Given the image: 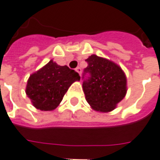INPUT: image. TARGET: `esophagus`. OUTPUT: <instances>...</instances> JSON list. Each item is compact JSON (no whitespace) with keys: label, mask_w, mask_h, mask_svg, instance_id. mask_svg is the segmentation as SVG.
<instances>
[{"label":"esophagus","mask_w":160,"mask_h":160,"mask_svg":"<svg viewBox=\"0 0 160 160\" xmlns=\"http://www.w3.org/2000/svg\"><path fill=\"white\" fill-rule=\"evenodd\" d=\"M76 71H77V72H78L79 75H81V72H82V69H81L80 67H78L77 69H76Z\"/></svg>","instance_id":"34e87169"}]
</instances>
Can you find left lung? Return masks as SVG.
Here are the masks:
<instances>
[{"instance_id":"obj_1","label":"left lung","mask_w":160,"mask_h":160,"mask_svg":"<svg viewBox=\"0 0 160 160\" xmlns=\"http://www.w3.org/2000/svg\"><path fill=\"white\" fill-rule=\"evenodd\" d=\"M85 61L89 78L82 83L85 99L92 109L102 113L114 110L125 97L127 77L114 62L93 54Z\"/></svg>"}]
</instances>
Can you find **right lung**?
<instances>
[{
  "label": "right lung",
  "instance_id": "right-lung-1",
  "mask_svg": "<svg viewBox=\"0 0 160 160\" xmlns=\"http://www.w3.org/2000/svg\"><path fill=\"white\" fill-rule=\"evenodd\" d=\"M79 80L80 76L74 70L50 60L45 66L30 75L26 94L37 109L54 110L63 100L69 87Z\"/></svg>",
  "mask_w": 160,
  "mask_h": 160
}]
</instances>
